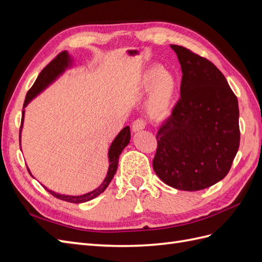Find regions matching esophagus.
<instances>
[{"label": "esophagus", "instance_id": "34e87169", "mask_svg": "<svg viewBox=\"0 0 262 262\" xmlns=\"http://www.w3.org/2000/svg\"><path fill=\"white\" fill-rule=\"evenodd\" d=\"M144 128H145V122L142 120V119H137V120L132 123V131L134 133L140 132Z\"/></svg>", "mask_w": 262, "mask_h": 262}]
</instances>
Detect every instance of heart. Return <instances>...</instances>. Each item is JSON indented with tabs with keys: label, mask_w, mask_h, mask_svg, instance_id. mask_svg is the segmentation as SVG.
<instances>
[{
	"label": "heart",
	"mask_w": 262,
	"mask_h": 262,
	"mask_svg": "<svg viewBox=\"0 0 262 262\" xmlns=\"http://www.w3.org/2000/svg\"><path fill=\"white\" fill-rule=\"evenodd\" d=\"M140 89L144 93L149 91L146 110L150 118L162 120L169 115L177 94V81L172 73L162 67H150L140 78Z\"/></svg>",
	"instance_id": "obj_1"
}]
</instances>
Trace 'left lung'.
Listing matches in <instances>:
<instances>
[{
    "label": "left lung",
    "mask_w": 262,
    "mask_h": 262,
    "mask_svg": "<svg viewBox=\"0 0 262 262\" xmlns=\"http://www.w3.org/2000/svg\"><path fill=\"white\" fill-rule=\"evenodd\" d=\"M181 66L180 99L157 133L153 168L172 188L198 191L223 179L239 147L238 100L209 60L170 45Z\"/></svg>",
    "instance_id": "obj_1"
}]
</instances>
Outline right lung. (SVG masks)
<instances>
[{
  "instance_id": "right-lung-1",
  "label": "right lung",
  "mask_w": 262,
  "mask_h": 262,
  "mask_svg": "<svg viewBox=\"0 0 262 262\" xmlns=\"http://www.w3.org/2000/svg\"><path fill=\"white\" fill-rule=\"evenodd\" d=\"M73 66H74V58L68 51H63L58 55L57 58L52 60L49 64L41 71L40 74L38 75L36 82L34 83L33 86H31V89L28 91V93L26 95V98H25V102H24V106H23L21 124H20V131H19V145H21L20 139H21V129H23L24 118H25V108L28 106V104L31 100L36 98L39 94L42 93L47 89V87H49L52 83L57 81L58 78L63 73H64L68 69H72ZM130 138H131L130 126L126 125L117 134V137L112 142V144H110L109 149H108L109 167H108L107 175H106L105 179L102 180L101 184L96 189H94V190H92V191L86 192L84 194L70 195V194H61L58 192H54L47 187H45V186L43 187L46 188L47 191L51 193L53 196L58 198V199H60V200L71 202V203H84V202L95 199V198L98 196L99 194H101L105 191L107 187L109 186L110 181L113 180L115 173L117 171V168H118L119 156H120V154L122 153L124 147L130 143ZM27 169L30 173V176H33L28 167H27Z\"/></svg>"
}]
</instances>
